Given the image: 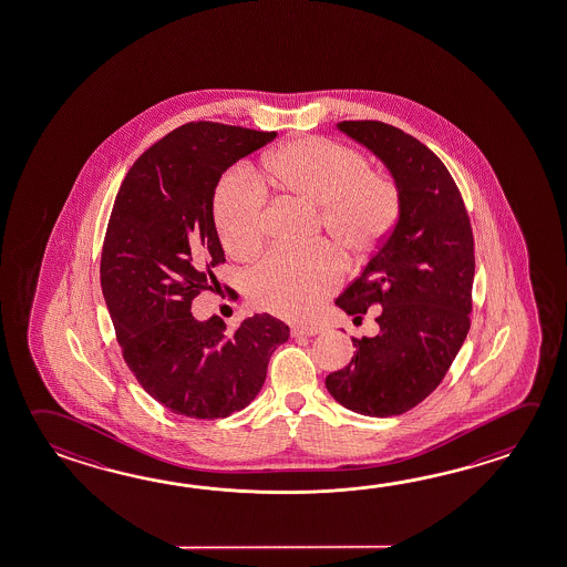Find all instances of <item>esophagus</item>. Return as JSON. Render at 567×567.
<instances>
[{
  "mask_svg": "<svg viewBox=\"0 0 567 567\" xmlns=\"http://www.w3.org/2000/svg\"><path fill=\"white\" fill-rule=\"evenodd\" d=\"M319 332V327H292L290 334L292 337H312Z\"/></svg>",
  "mask_w": 567,
  "mask_h": 567,
  "instance_id": "esophagus-1",
  "label": "esophagus"
}]
</instances>
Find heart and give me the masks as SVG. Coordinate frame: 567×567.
Listing matches in <instances>:
<instances>
[{
	"label": "heart",
	"mask_w": 567,
	"mask_h": 567,
	"mask_svg": "<svg viewBox=\"0 0 567 567\" xmlns=\"http://www.w3.org/2000/svg\"><path fill=\"white\" fill-rule=\"evenodd\" d=\"M262 181L317 208V230L344 257H361L385 238L401 214V190L374 174L361 152L324 138H300L268 154ZM214 223L226 252H257L267 226V194L245 168L228 172L214 194ZM339 282L329 250H272L246 277L248 299L282 319H307Z\"/></svg>",
	"instance_id": "b5f03b06"
}]
</instances>
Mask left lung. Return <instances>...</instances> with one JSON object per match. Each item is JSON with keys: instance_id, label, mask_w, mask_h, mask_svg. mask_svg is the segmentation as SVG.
Masks as SVG:
<instances>
[{"instance_id": "left-lung-1", "label": "left lung", "mask_w": 567, "mask_h": 567, "mask_svg": "<svg viewBox=\"0 0 567 567\" xmlns=\"http://www.w3.org/2000/svg\"><path fill=\"white\" fill-rule=\"evenodd\" d=\"M401 190V214L337 307H381L377 337L353 339L351 363L327 377L332 399L369 417L401 415L431 395L470 332L473 233L457 184L431 150L385 122H339Z\"/></svg>"}]
</instances>
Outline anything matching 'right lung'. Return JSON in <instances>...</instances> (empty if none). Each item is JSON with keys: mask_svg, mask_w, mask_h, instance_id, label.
<instances>
[{"mask_svg": "<svg viewBox=\"0 0 567 567\" xmlns=\"http://www.w3.org/2000/svg\"><path fill=\"white\" fill-rule=\"evenodd\" d=\"M277 132L190 122L150 146L120 186L102 250V292L124 361L152 399L176 415L223 419L245 409L267 379L289 327L267 312L226 334L220 317L194 319L225 262L214 190L235 162Z\"/></svg>", "mask_w": 567, "mask_h": 567, "instance_id": "1", "label": "right lung"}]
</instances>
